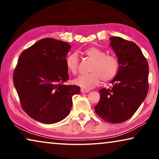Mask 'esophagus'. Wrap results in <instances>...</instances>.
I'll return each mask as SVG.
<instances>
[{
    "label": "esophagus",
    "mask_w": 159,
    "mask_h": 159,
    "mask_svg": "<svg viewBox=\"0 0 159 159\" xmlns=\"http://www.w3.org/2000/svg\"><path fill=\"white\" fill-rule=\"evenodd\" d=\"M89 90H88V89H80V92H81L82 93H87V92H89Z\"/></svg>",
    "instance_id": "1"
}]
</instances>
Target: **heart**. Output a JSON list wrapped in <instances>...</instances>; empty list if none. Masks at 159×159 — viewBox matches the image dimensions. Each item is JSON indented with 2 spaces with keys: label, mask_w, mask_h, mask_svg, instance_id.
Instances as JSON below:
<instances>
[{
  "label": "heart",
  "mask_w": 159,
  "mask_h": 159,
  "mask_svg": "<svg viewBox=\"0 0 159 159\" xmlns=\"http://www.w3.org/2000/svg\"><path fill=\"white\" fill-rule=\"evenodd\" d=\"M85 55L93 60L89 68V73L81 75L74 80L75 84L84 88H92L99 84L100 80L106 83L114 79L119 70V61L115 55L107 54L100 49L91 47L85 50ZM68 70L73 75L79 71V60L76 53H70L66 58Z\"/></svg>",
  "instance_id": "heart-1"
}]
</instances>
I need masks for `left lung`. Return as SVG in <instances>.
<instances>
[{"mask_svg": "<svg viewBox=\"0 0 159 159\" xmlns=\"http://www.w3.org/2000/svg\"><path fill=\"white\" fill-rule=\"evenodd\" d=\"M117 55L119 70L113 86L99 90L100 99L94 107L97 115L111 123L129 119L146 99L148 91L149 67L137 44L119 37L110 38Z\"/></svg>", "mask_w": 159, "mask_h": 159, "instance_id": "left-lung-1", "label": "left lung"}]
</instances>
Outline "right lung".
Here are the masks:
<instances>
[{"instance_id": "obj_1", "label": "right lung", "mask_w": 159, "mask_h": 159, "mask_svg": "<svg viewBox=\"0 0 159 159\" xmlns=\"http://www.w3.org/2000/svg\"><path fill=\"white\" fill-rule=\"evenodd\" d=\"M68 42L44 38L20 55L13 81L23 110L35 120L52 124L70 113L73 95L80 87L66 85Z\"/></svg>"}]
</instances>
